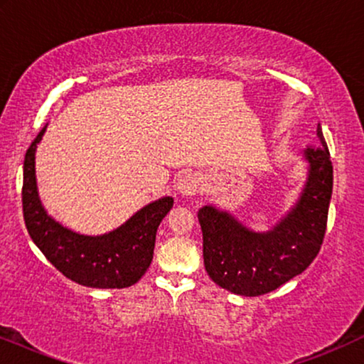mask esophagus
<instances>
[{
    "mask_svg": "<svg viewBox=\"0 0 364 364\" xmlns=\"http://www.w3.org/2000/svg\"><path fill=\"white\" fill-rule=\"evenodd\" d=\"M198 186H200L198 183V177L193 176V173H186L177 182V188L183 196H193V193L198 192Z\"/></svg>",
    "mask_w": 364,
    "mask_h": 364,
    "instance_id": "esophagus-1",
    "label": "esophagus"
}]
</instances>
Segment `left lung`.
<instances>
[{
    "label": "left lung",
    "instance_id": "obj_1",
    "mask_svg": "<svg viewBox=\"0 0 364 364\" xmlns=\"http://www.w3.org/2000/svg\"><path fill=\"white\" fill-rule=\"evenodd\" d=\"M320 144H310L305 157L310 177L296 207L268 233H253L228 213L213 207L198 210L203 235V265L225 290L258 296L300 275L320 252L326 232L333 191V166L321 127Z\"/></svg>",
    "mask_w": 364,
    "mask_h": 364
}]
</instances>
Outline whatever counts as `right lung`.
<instances>
[{
  "label": "right lung",
  "mask_w": 364,
  "mask_h": 364,
  "mask_svg": "<svg viewBox=\"0 0 364 364\" xmlns=\"http://www.w3.org/2000/svg\"><path fill=\"white\" fill-rule=\"evenodd\" d=\"M44 126L24 156L23 217L29 237L69 280L91 288H127L141 280L152 262L159 223L172 208L166 197L139 210L117 230L101 237L74 233L44 212L36 191L34 152Z\"/></svg>",
  "instance_id": "1"
}]
</instances>
